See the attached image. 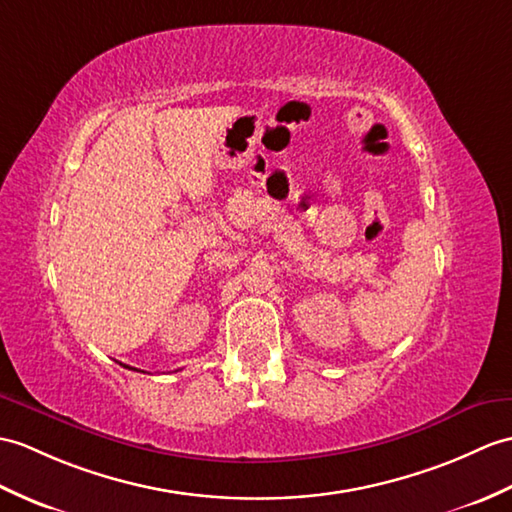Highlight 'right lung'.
Instances as JSON below:
<instances>
[{"label":"right lung","instance_id":"add662e5","mask_svg":"<svg viewBox=\"0 0 512 512\" xmlns=\"http://www.w3.org/2000/svg\"><path fill=\"white\" fill-rule=\"evenodd\" d=\"M126 368H130V366H126ZM130 371H137V368H130Z\"/></svg>","mask_w":512,"mask_h":512}]
</instances>
